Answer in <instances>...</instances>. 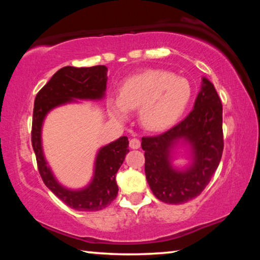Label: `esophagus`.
I'll return each mask as SVG.
<instances>
[{
	"instance_id": "esophagus-1",
	"label": "esophagus",
	"mask_w": 260,
	"mask_h": 260,
	"mask_svg": "<svg viewBox=\"0 0 260 260\" xmlns=\"http://www.w3.org/2000/svg\"><path fill=\"white\" fill-rule=\"evenodd\" d=\"M129 147L132 148V149H139L140 147H141V142H140V140L139 139H132L131 141H129Z\"/></svg>"
}]
</instances>
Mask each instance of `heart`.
I'll use <instances>...</instances> for the list:
<instances>
[{"label":"heart","instance_id":"heart-1","mask_svg":"<svg viewBox=\"0 0 260 260\" xmlns=\"http://www.w3.org/2000/svg\"><path fill=\"white\" fill-rule=\"evenodd\" d=\"M191 87L183 78L162 70H148L122 83L119 98L110 100V114L125 120L139 109V120L149 131H162L175 124L189 104Z\"/></svg>","mask_w":260,"mask_h":260}]
</instances>
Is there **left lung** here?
<instances>
[{
  "label": "left lung",
  "instance_id": "1",
  "mask_svg": "<svg viewBox=\"0 0 260 260\" xmlns=\"http://www.w3.org/2000/svg\"><path fill=\"white\" fill-rule=\"evenodd\" d=\"M181 143L191 153L183 169L173 166L174 149ZM147 181L158 200L182 204L195 199L208 186L223 150L222 104L213 83L202 78L193 109L165 133L142 138Z\"/></svg>",
  "mask_w": 260,
  "mask_h": 260
}]
</instances>
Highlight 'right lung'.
<instances>
[{"label":"right lung","mask_w":260,"mask_h":260,"mask_svg":"<svg viewBox=\"0 0 260 260\" xmlns=\"http://www.w3.org/2000/svg\"><path fill=\"white\" fill-rule=\"evenodd\" d=\"M108 68L65 67L51 77L39 91L34 101L32 122V146L37 157L38 169L46 186L70 208L77 211H99L116 199L118 186L116 174L128 152V139L121 136L107 144L96 155L94 175L81 189H70L60 184L48 165L42 149V125L52 109L78 102L77 100L99 101L105 96Z\"/></svg>","instance_id":"add662e5"}]
</instances>
